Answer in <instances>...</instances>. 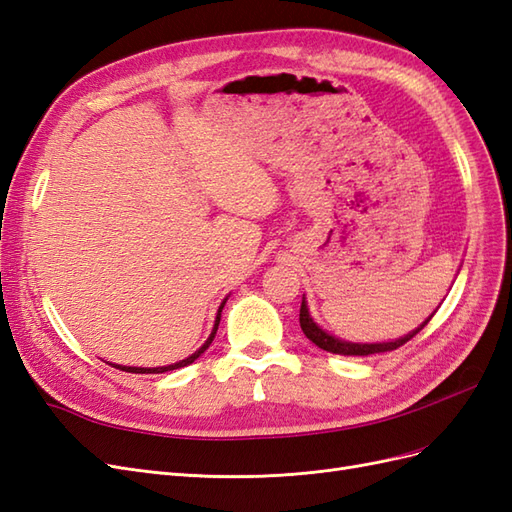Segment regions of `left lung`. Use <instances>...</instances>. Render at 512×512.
Returning <instances> with one entry per match:
<instances>
[{"instance_id": "1", "label": "left lung", "mask_w": 512, "mask_h": 512, "mask_svg": "<svg viewBox=\"0 0 512 512\" xmlns=\"http://www.w3.org/2000/svg\"><path fill=\"white\" fill-rule=\"evenodd\" d=\"M433 316V314H431ZM431 316L421 324V327H416L414 331H410L408 335L395 339V342H382V344H352V342H344V339H339L335 335H329L327 331H322L318 324L312 320V316H309V309H307V303H305V297L301 301V314H299V322H301V329L305 333V337L309 339V342H314L318 348L327 350V352H333V354H344V356H367V354H378V352H391V350H397L399 346H404L406 342H410V339L421 333L425 324L431 320Z\"/></svg>"}]
</instances>
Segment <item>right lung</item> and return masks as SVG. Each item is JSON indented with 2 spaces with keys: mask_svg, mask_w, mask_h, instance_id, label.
<instances>
[{
  "mask_svg": "<svg viewBox=\"0 0 512 512\" xmlns=\"http://www.w3.org/2000/svg\"><path fill=\"white\" fill-rule=\"evenodd\" d=\"M224 305H226V299L222 301V305H220V309H218V316H215L213 331H211V335L207 337V342H205L203 346H200L192 356H188V359H183V361L173 363V365H166V367H126V365H113V367H117V369H121V371H130V374H164V371H173V369H179V367H185V365L194 363V361L198 359V356L203 354V352L211 346L215 333H218V327H220V318H222V309H224Z\"/></svg>",
  "mask_w": 512,
  "mask_h": 512,
  "instance_id": "add662e5",
  "label": "right lung"
}]
</instances>
